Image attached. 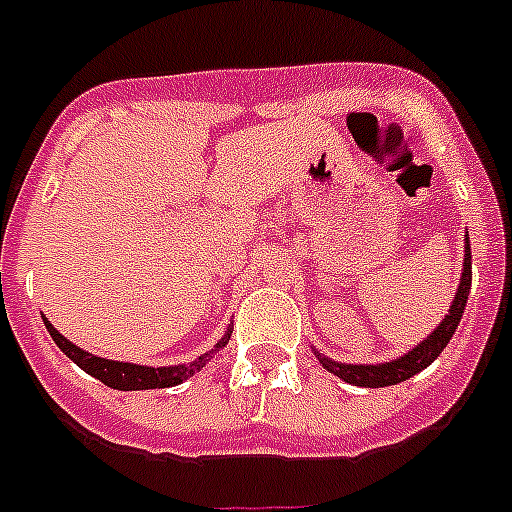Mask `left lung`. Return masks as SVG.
<instances>
[{
	"label": "left lung",
	"mask_w": 512,
	"mask_h": 512,
	"mask_svg": "<svg viewBox=\"0 0 512 512\" xmlns=\"http://www.w3.org/2000/svg\"><path fill=\"white\" fill-rule=\"evenodd\" d=\"M472 287V253H470V238L464 241V266H462V279H459V289L454 294V302L449 307V314L442 320V325L431 332L424 342H419L414 350H409L401 358L391 360V363H378V365H348V363H335V360L325 358L322 353L314 350V355L320 358V363L325 365L330 373H335L342 381L353 383V386L363 388H383V386H396V383L409 381L416 373L431 365L439 358L447 342L452 340L454 330H457L459 320H462V312L467 307V297H470Z\"/></svg>",
	"instance_id": "left-lung-1"
}]
</instances>
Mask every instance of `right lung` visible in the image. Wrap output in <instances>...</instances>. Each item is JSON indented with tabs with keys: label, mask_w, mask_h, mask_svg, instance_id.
<instances>
[{
	"label": "right lung",
	"mask_w": 512,
	"mask_h": 512,
	"mask_svg": "<svg viewBox=\"0 0 512 512\" xmlns=\"http://www.w3.org/2000/svg\"><path fill=\"white\" fill-rule=\"evenodd\" d=\"M45 327H48L50 337L55 340L60 350L73 360L75 365L81 370H86L88 375L98 378L103 386L116 388V391H149V388H170L177 386V383L187 381L190 375L198 373L200 368L205 365V360L210 358L213 353H205L200 358H195L192 363L187 365H170V368H149V365H137V363H119V360H106V358H96V355L86 353L78 345H73L70 340H65L58 330L48 322V317H42ZM231 337V330L225 332L223 340L215 345V348H223L225 342Z\"/></svg>",
	"instance_id": "add662e5"
}]
</instances>
